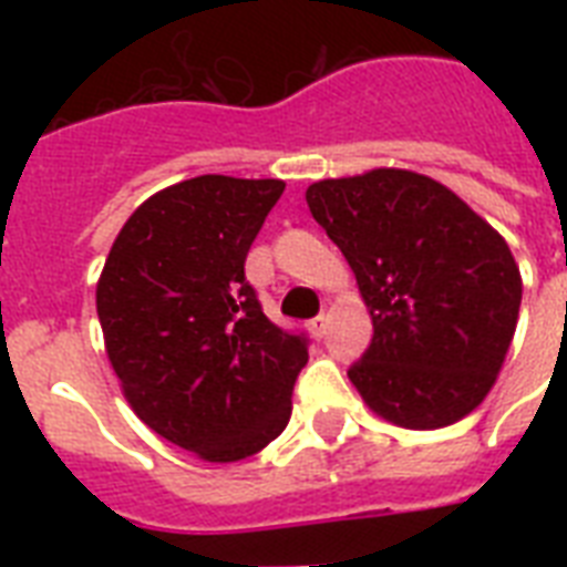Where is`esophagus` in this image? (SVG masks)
I'll return each mask as SVG.
<instances>
[{
    "label": "esophagus",
    "mask_w": 567,
    "mask_h": 567,
    "mask_svg": "<svg viewBox=\"0 0 567 567\" xmlns=\"http://www.w3.org/2000/svg\"><path fill=\"white\" fill-rule=\"evenodd\" d=\"M309 332L315 338L327 336V318H323V315H318V318H315V320H309Z\"/></svg>",
    "instance_id": "obj_1"
}]
</instances>
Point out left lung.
<instances>
[{
  "instance_id": "obj_1",
  "label": "left lung",
  "mask_w": 567,
  "mask_h": 567,
  "mask_svg": "<svg viewBox=\"0 0 567 567\" xmlns=\"http://www.w3.org/2000/svg\"><path fill=\"white\" fill-rule=\"evenodd\" d=\"M306 203L371 309V347L347 371L364 403L405 430L474 412L518 323L520 274L506 240L412 171L315 182Z\"/></svg>"
}]
</instances>
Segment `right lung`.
Returning a JSON list of instances; mask_svg holds the SVG:
<instances>
[{
  "mask_svg": "<svg viewBox=\"0 0 567 567\" xmlns=\"http://www.w3.org/2000/svg\"><path fill=\"white\" fill-rule=\"evenodd\" d=\"M279 179L196 176L150 196L96 285L111 368L162 439L208 462L267 447L291 417L306 332L276 327L244 261Z\"/></svg>",
  "mask_w": 567,
  "mask_h": 567,
  "instance_id": "right-lung-1",
  "label": "right lung"
}]
</instances>
